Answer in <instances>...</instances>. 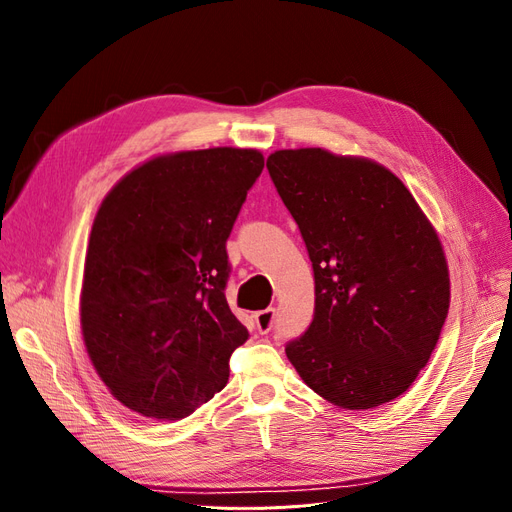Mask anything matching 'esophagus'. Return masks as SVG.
I'll return each instance as SVG.
<instances>
[{
  "mask_svg": "<svg viewBox=\"0 0 512 512\" xmlns=\"http://www.w3.org/2000/svg\"><path fill=\"white\" fill-rule=\"evenodd\" d=\"M253 318H255V326H257L261 335H268V332L274 328V322H276V309L268 307V309L255 311Z\"/></svg>",
  "mask_w": 512,
  "mask_h": 512,
  "instance_id": "1",
  "label": "esophagus"
}]
</instances>
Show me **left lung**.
<instances>
[{"mask_svg": "<svg viewBox=\"0 0 512 512\" xmlns=\"http://www.w3.org/2000/svg\"><path fill=\"white\" fill-rule=\"evenodd\" d=\"M268 171L316 280L314 320L286 343V358L339 408L391 402L427 366L448 318L450 274L435 228L374 161L297 148L270 154Z\"/></svg>", "mask_w": 512, "mask_h": 512, "instance_id": "left-lung-1", "label": "left lung"}]
</instances>
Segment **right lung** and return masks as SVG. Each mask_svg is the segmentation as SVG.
I'll return each instance as SVG.
<instances>
[{
  "instance_id": "add662e5",
  "label": "right lung",
  "mask_w": 512,
  "mask_h": 512,
  "mask_svg": "<svg viewBox=\"0 0 512 512\" xmlns=\"http://www.w3.org/2000/svg\"><path fill=\"white\" fill-rule=\"evenodd\" d=\"M263 171L253 148L165 154L106 194L81 288L85 349L123 406L180 420L226 387L249 339L230 311L226 242Z\"/></svg>"
}]
</instances>
